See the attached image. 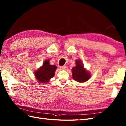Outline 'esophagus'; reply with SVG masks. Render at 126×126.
<instances>
[{
    "mask_svg": "<svg viewBox=\"0 0 126 126\" xmlns=\"http://www.w3.org/2000/svg\"><path fill=\"white\" fill-rule=\"evenodd\" d=\"M60 68L61 69H63H63H66L67 67H66V66H61Z\"/></svg>",
    "mask_w": 126,
    "mask_h": 126,
    "instance_id": "obj_1",
    "label": "esophagus"
}]
</instances>
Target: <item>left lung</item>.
Returning <instances> with one entry per match:
<instances>
[{"label":"left lung","mask_w":126,"mask_h":126,"mask_svg":"<svg viewBox=\"0 0 126 126\" xmlns=\"http://www.w3.org/2000/svg\"><path fill=\"white\" fill-rule=\"evenodd\" d=\"M73 78L79 82H83L90 78V74L83 68L80 60L76 61V66L72 68Z\"/></svg>","instance_id":"obj_1"}]
</instances>
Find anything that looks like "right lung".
Segmentation results:
<instances>
[{"mask_svg": "<svg viewBox=\"0 0 126 126\" xmlns=\"http://www.w3.org/2000/svg\"><path fill=\"white\" fill-rule=\"evenodd\" d=\"M56 69L57 66L50 65L49 60H45L43 66L35 72V77L39 82L47 83L51 78L54 77Z\"/></svg>", "mask_w": 126, "mask_h": 126, "instance_id": "obj_1", "label": "right lung"}]
</instances>
